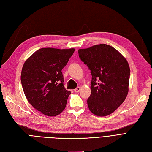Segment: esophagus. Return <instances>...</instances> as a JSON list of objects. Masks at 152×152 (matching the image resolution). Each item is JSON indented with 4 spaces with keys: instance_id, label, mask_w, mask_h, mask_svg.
Listing matches in <instances>:
<instances>
[{
    "instance_id": "esophagus-1",
    "label": "esophagus",
    "mask_w": 152,
    "mask_h": 152,
    "mask_svg": "<svg viewBox=\"0 0 152 152\" xmlns=\"http://www.w3.org/2000/svg\"><path fill=\"white\" fill-rule=\"evenodd\" d=\"M80 87H77L74 89V91L75 92V93H79V92L80 91Z\"/></svg>"
}]
</instances>
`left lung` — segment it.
Masks as SVG:
<instances>
[{
    "mask_svg": "<svg viewBox=\"0 0 152 152\" xmlns=\"http://www.w3.org/2000/svg\"><path fill=\"white\" fill-rule=\"evenodd\" d=\"M79 58L92 75L91 93L87 99L90 111L104 117L113 113L126 98L130 68L118 50L107 44L78 50Z\"/></svg>",
    "mask_w": 152,
    "mask_h": 152,
    "instance_id": "8db88e82",
    "label": "left lung"
}]
</instances>
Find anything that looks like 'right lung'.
<instances>
[{"instance_id": "add662e5", "label": "right lung", "mask_w": 152, "mask_h": 152, "mask_svg": "<svg viewBox=\"0 0 152 152\" xmlns=\"http://www.w3.org/2000/svg\"><path fill=\"white\" fill-rule=\"evenodd\" d=\"M74 50L40 49L23 66L21 82L25 95L36 110L45 115H58L66 107L71 92L65 88L61 70Z\"/></svg>"}]
</instances>
